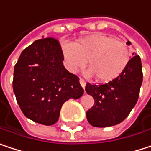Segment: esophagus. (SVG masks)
<instances>
[{
    "mask_svg": "<svg viewBox=\"0 0 151 151\" xmlns=\"http://www.w3.org/2000/svg\"><path fill=\"white\" fill-rule=\"evenodd\" d=\"M79 82H80V84H81V86L84 88H85V85H86V82H85L84 80L83 79V78H80V80H79Z\"/></svg>",
    "mask_w": 151,
    "mask_h": 151,
    "instance_id": "1",
    "label": "esophagus"
}]
</instances>
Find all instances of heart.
I'll use <instances>...</instances> for the list:
<instances>
[{"label": "heart", "instance_id": "b5f03b06", "mask_svg": "<svg viewBox=\"0 0 151 151\" xmlns=\"http://www.w3.org/2000/svg\"><path fill=\"white\" fill-rule=\"evenodd\" d=\"M63 55L67 66L76 71L85 66L87 61L96 79L103 83L119 77L129 61V50L123 42L102 33H96L75 43L64 42Z\"/></svg>", "mask_w": 151, "mask_h": 151}]
</instances>
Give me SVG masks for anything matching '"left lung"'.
Here are the masks:
<instances>
[{
  "mask_svg": "<svg viewBox=\"0 0 151 151\" xmlns=\"http://www.w3.org/2000/svg\"><path fill=\"white\" fill-rule=\"evenodd\" d=\"M142 83V69L138 55L129 59L125 70L116 79L103 84L88 83L85 90L95 100L93 107L86 113L88 122L99 128L122 123L138 100Z\"/></svg>",
  "mask_w": 151,
  "mask_h": 151,
  "instance_id": "1",
  "label": "left lung"
}]
</instances>
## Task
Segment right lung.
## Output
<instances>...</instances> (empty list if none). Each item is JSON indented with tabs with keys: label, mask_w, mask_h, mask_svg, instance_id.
Returning <instances> with one entry per match:
<instances>
[{
	"label": "right lung",
	"mask_w": 151,
	"mask_h": 151,
	"mask_svg": "<svg viewBox=\"0 0 151 151\" xmlns=\"http://www.w3.org/2000/svg\"><path fill=\"white\" fill-rule=\"evenodd\" d=\"M63 61L61 44L53 37L36 40L22 52L14 65L13 89L22 113L30 120L53 125L63 104L83 96L79 77L67 70Z\"/></svg>",
	"instance_id": "right-lung-1"
}]
</instances>
